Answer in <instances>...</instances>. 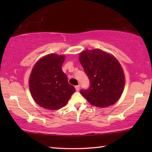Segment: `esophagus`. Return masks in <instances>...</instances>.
Instances as JSON below:
<instances>
[{
	"label": "esophagus",
	"instance_id": "34e87169",
	"mask_svg": "<svg viewBox=\"0 0 152 152\" xmlns=\"http://www.w3.org/2000/svg\"><path fill=\"white\" fill-rule=\"evenodd\" d=\"M80 85H77L75 86V88H76V91H80Z\"/></svg>",
	"mask_w": 152,
	"mask_h": 152
}]
</instances>
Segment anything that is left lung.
I'll return each instance as SVG.
<instances>
[{"instance_id": "obj_1", "label": "left lung", "mask_w": 152, "mask_h": 152, "mask_svg": "<svg viewBox=\"0 0 152 152\" xmlns=\"http://www.w3.org/2000/svg\"><path fill=\"white\" fill-rule=\"evenodd\" d=\"M79 61L88 76L91 87L81 94L90 104L107 107L119 101L124 90L125 77L119 61L111 53L100 49L86 50Z\"/></svg>"}]
</instances>
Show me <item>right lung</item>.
<instances>
[{
    "label": "right lung",
    "mask_w": 152,
    "mask_h": 152,
    "mask_svg": "<svg viewBox=\"0 0 152 152\" xmlns=\"http://www.w3.org/2000/svg\"><path fill=\"white\" fill-rule=\"evenodd\" d=\"M64 60V55L50 53L38 60L32 68L29 79L31 94L44 109H61L76 91L61 70Z\"/></svg>",
    "instance_id": "add662e5"
}]
</instances>
